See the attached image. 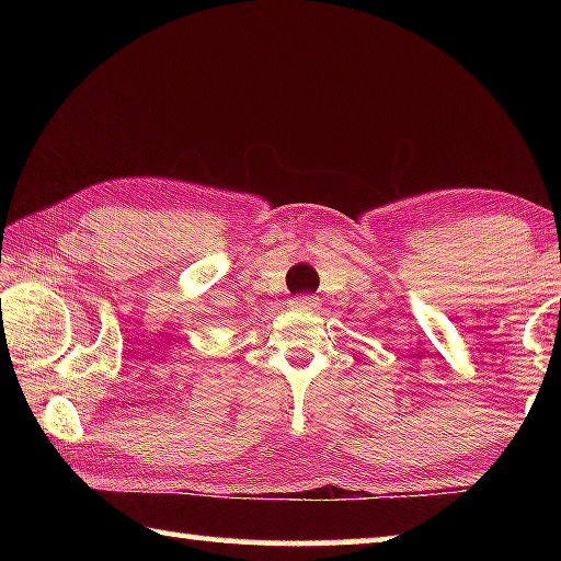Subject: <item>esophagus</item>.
Masks as SVG:
<instances>
[{
    "mask_svg": "<svg viewBox=\"0 0 561 561\" xmlns=\"http://www.w3.org/2000/svg\"><path fill=\"white\" fill-rule=\"evenodd\" d=\"M317 307H319V299L317 297H297V299H291V309L317 311Z\"/></svg>",
    "mask_w": 561,
    "mask_h": 561,
    "instance_id": "esophagus-1",
    "label": "esophagus"
}]
</instances>
